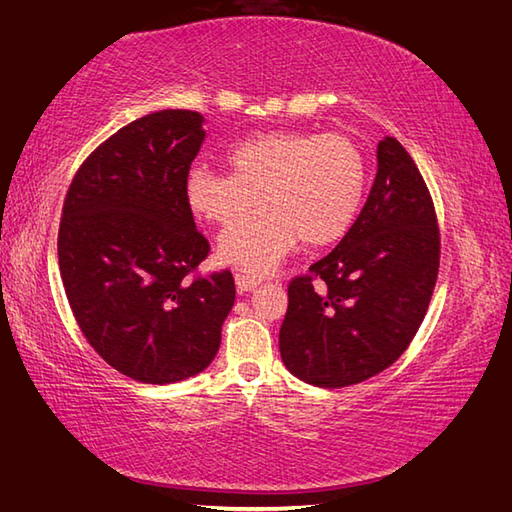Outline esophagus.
<instances>
[{"label": "esophagus", "mask_w": 512, "mask_h": 512, "mask_svg": "<svg viewBox=\"0 0 512 512\" xmlns=\"http://www.w3.org/2000/svg\"><path fill=\"white\" fill-rule=\"evenodd\" d=\"M236 285H238V291H241V294H245V291H252V289H256L260 285V278L247 274V271H238V274H236Z\"/></svg>", "instance_id": "1"}]
</instances>
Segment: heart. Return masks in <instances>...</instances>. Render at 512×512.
Returning <instances> with one entry per match:
<instances>
[{
  "mask_svg": "<svg viewBox=\"0 0 512 512\" xmlns=\"http://www.w3.org/2000/svg\"><path fill=\"white\" fill-rule=\"evenodd\" d=\"M232 172L194 165L185 176L192 210L216 225L234 223L260 197L266 210L229 227L218 254L229 265L267 274L300 241L336 243L349 232L367 194L369 168L344 134L274 130L227 154Z\"/></svg>",
  "mask_w": 512,
  "mask_h": 512,
  "instance_id": "heart-1",
  "label": "heart"
}]
</instances>
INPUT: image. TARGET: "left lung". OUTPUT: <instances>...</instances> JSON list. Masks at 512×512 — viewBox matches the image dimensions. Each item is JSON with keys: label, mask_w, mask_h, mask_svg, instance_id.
<instances>
[{"label": "left lung", "mask_w": 512, "mask_h": 512, "mask_svg": "<svg viewBox=\"0 0 512 512\" xmlns=\"http://www.w3.org/2000/svg\"><path fill=\"white\" fill-rule=\"evenodd\" d=\"M437 271L440 227L431 192L402 143L384 137L356 223L287 287L285 367L325 389L351 387L391 367L422 325Z\"/></svg>", "instance_id": "obj_1"}]
</instances>
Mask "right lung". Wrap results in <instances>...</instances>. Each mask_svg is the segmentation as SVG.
Masks as SVG:
<instances>
[{"instance_id": "obj_1", "label": "right lung", "mask_w": 512, "mask_h": 512, "mask_svg": "<svg viewBox=\"0 0 512 512\" xmlns=\"http://www.w3.org/2000/svg\"><path fill=\"white\" fill-rule=\"evenodd\" d=\"M203 117L161 110L103 141L72 179L59 223V271L83 336L112 369L170 384L210 367L234 307L229 269L210 254L185 198Z\"/></svg>"}]
</instances>
